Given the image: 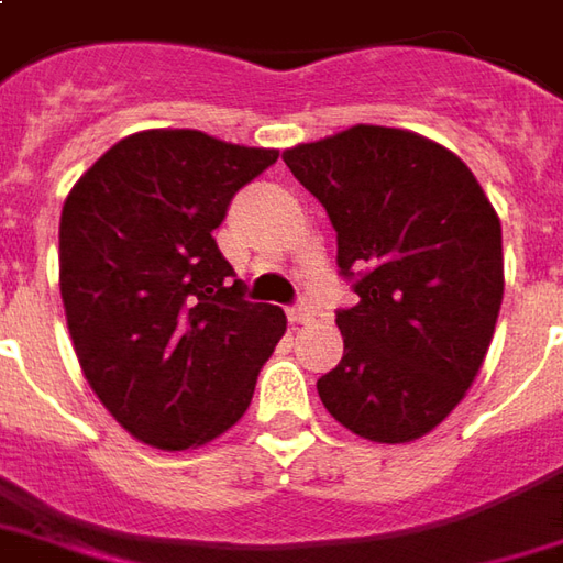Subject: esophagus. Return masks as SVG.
I'll list each match as a JSON object with an SVG mask.
<instances>
[{"label": "esophagus", "mask_w": 563, "mask_h": 563, "mask_svg": "<svg viewBox=\"0 0 563 563\" xmlns=\"http://www.w3.org/2000/svg\"><path fill=\"white\" fill-rule=\"evenodd\" d=\"M312 316H316V312H312V309H309V307H303V303H300V307H290L288 309V322H290V325H309V322H312Z\"/></svg>", "instance_id": "34e87169"}]
</instances>
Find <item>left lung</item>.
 <instances>
[{
  "label": "left lung",
  "instance_id": "1",
  "mask_svg": "<svg viewBox=\"0 0 563 563\" xmlns=\"http://www.w3.org/2000/svg\"><path fill=\"white\" fill-rule=\"evenodd\" d=\"M282 157L325 207L360 297L338 309L343 360L316 384L325 409L375 443L431 433L465 399L499 319L493 203L452 151L409 130L360 123Z\"/></svg>",
  "mask_w": 563,
  "mask_h": 563
}]
</instances>
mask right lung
<instances>
[{
    "label": "right lung",
    "instance_id": "1",
    "mask_svg": "<svg viewBox=\"0 0 563 563\" xmlns=\"http://www.w3.org/2000/svg\"><path fill=\"white\" fill-rule=\"evenodd\" d=\"M275 161L198 130H145L104 151L64 201L58 266L79 368L148 446L229 431L288 328L278 307L244 300L213 238L238 188Z\"/></svg>",
    "mask_w": 563,
    "mask_h": 563
}]
</instances>
